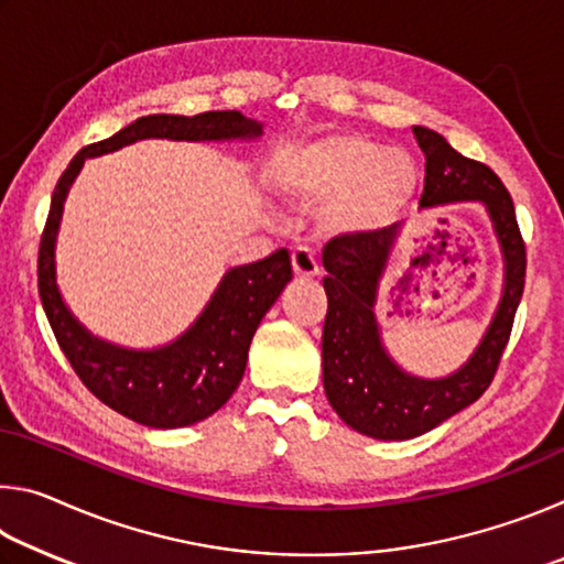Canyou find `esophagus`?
<instances>
[{"instance_id":"1","label":"esophagus","mask_w":564,"mask_h":564,"mask_svg":"<svg viewBox=\"0 0 564 564\" xmlns=\"http://www.w3.org/2000/svg\"><path fill=\"white\" fill-rule=\"evenodd\" d=\"M291 265L295 279H313V275H318V261L308 248H295L291 253Z\"/></svg>"}]
</instances>
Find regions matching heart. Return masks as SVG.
I'll use <instances>...</instances> for the list:
<instances>
[{
  "mask_svg": "<svg viewBox=\"0 0 564 564\" xmlns=\"http://www.w3.org/2000/svg\"><path fill=\"white\" fill-rule=\"evenodd\" d=\"M285 194L303 204H333V218L350 231H376L413 202L420 169L405 149H388L366 133L291 147L279 169Z\"/></svg>",
  "mask_w": 564,
  "mask_h": 564,
  "instance_id": "obj_1",
  "label": "heart"
}]
</instances>
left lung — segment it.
Wrapping results in <instances>:
<instances>
[{"instance_id": "obj_1", "label": "left lung", "mask_w": 564, "mask_h": 564, "mask_svg": "<svg viewBox=\"0 0 564 564\" xmlns=\"http://www.w3.org/2000/svg\"><path fill=\"white\" fill-rule=\"evenodd\" d=\"M425 154V188L420 206L482 202L505 259L502 299L495 318L470 360L453 376L425 380L408 376L380 340L376 303L390 248L400 224L370 234L338 236L323 248V289L328 313L323 323V388L346 425L378 441H410L433 431L475 403L498 373L510 340L514 311L524 289V241L508 188L490 166L447 144L441 133L413 127Z\"/></svg>"}]
</instances>
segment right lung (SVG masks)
<instances>
[{"label":"right lung","instance_id":"1","mask_svg":"<svg viewBox=\"0 0 564 564\" xmlns=\"http://www.w3.org/2000/svg\"><path fill=\"white\" fill-rule=\"evenodd\" d=\"M261 133V123L246 119L241 111H204L196 117L151 113L109 139L84 147L56 181L40 241V269H36L40 299L56 343L72 362L74 373L104 405L123 417L169 431L214 415L241 383L253 333L285 283L293 279L291 256L285 248H279L263 261L228 271L194 326L169 346L154 350L119 348L91 336L72 316L56 289L54 246L69 186L84 161L109 154L139 139L228 141L256 139Z\"/></svg>","mask_w":564,"mask_h":564}]
</instances>
